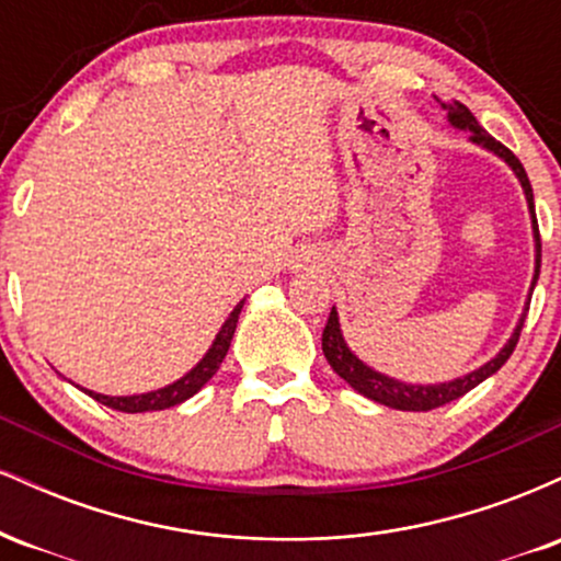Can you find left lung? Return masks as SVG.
<instances>
[{"label":"left lung","mask_w":561,"mask_h":561,"mask_svg":"<svg viewBox=\"0 0 561 561\" xmlns=\"http://www.w3.org/2000/svg\"><path fill=\"white\" fill-rule=\"evenodd\" d=\"M443 107L448 111L450 124L459 126V128H467V131H472V141H478V145L488 147V150H493L495 156L504 158L506 163L512 165V171L519 176V182H523V190L527 195V205H530V214H533V229H536L538 255H536V276H533V287H536L538 274H540V231H538L536 205H533V186H530V179H527V173L523 169V163H519V158L514 156L508 147L501 145L499 139H493L491 134H488L485 128L478 124V118L469 113V107L461 105L459 100L443 102ZM525 317H527V313H523V319H519V324H517V330H514L512 340H508L504 351H501L499 356L493 358V362H488L485 366H480L478 371H472V375L454 379V382H448V385H403V382H398V379H390V377L379 375V371H375V369H369V366L358 362V358L353 356L351 351H347L343 334H340L337 311H334V308L330 311V319H327L324 332H321V351H324L327 362H330L334 375L343 377L353 390H358L362 396L371 398V401L390 405V409H401V411H433V409H440V405H446L450 401H456V398H461L465 392H469L472 388H478L482 379L495 375V371H499L501 366L508 362V356H512L514 347H517V343H519V332H523Z\"/></svg>","instance_id":"1"}]
</instances>
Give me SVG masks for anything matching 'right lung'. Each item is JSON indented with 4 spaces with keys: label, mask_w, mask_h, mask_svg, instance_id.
Masks as SVG:
<instances>
[{
    "label": "right lung",
    "mask_w": 561,
    "mask_h": 561,
    "mask_svg": "<svg viewBox=\"0 0 561 561\" xmlns=\"http://www.w3.org/2000/svg\"><path fill=\"white\" fill-rule=\"evenodd\" d=\"M242 306H244V300H240V306L231 311V317L227 319V324L221 327V332H218L214 347L205 353L203 362H199L195 369L190 371V375L179 379V382H173L163 390L145 392V396H126V398L100 396V392H92V390H87V392L94 398V401L107 405V409L124 411V414H141V411H160V409H171V405H179L182 401H186V398L195 396V392L203 388V385L208 382V379L218 371V366H221L224 356H227V351L231 345V334H234V330H237V319H240Z\"/></svg>",
    "instance_id": "1"
}]
</instances>
